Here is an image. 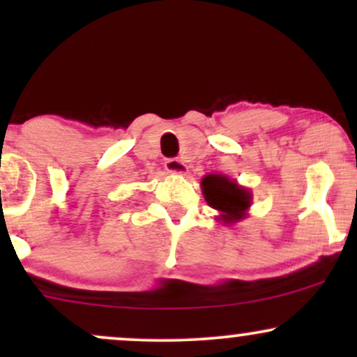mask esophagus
I'll list each match as a JSON object with an SVG mask.
<instances>
[{
    "instance_id": "esophagus-1",
    "label": "esophagus",
    "mask_w": 357,
    "mask_h": 357,
    "mask_svg": "<svg viewBox=\"0 0 357 357\" xmlns=\"http://www.w3.org/2000/svg\"><path fill=\"white\" fill-rule=\"evenodd\" d=\"M165 167L167 173L171 174H186L188 171V165L181 159H167L165 162Z\"/></svg>"
}]
</instances>
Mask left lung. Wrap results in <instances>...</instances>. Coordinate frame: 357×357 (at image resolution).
Returning <instances> with one entry per match:
<instances>
[{
    "label": "left lung",
    "mask_w": 357,
    "mask_h": 357,
    "mask_svg": "<svg viewBox=\"0 0 357 357\" xmlns=\"http://www.w3.org/2000/svg\"><path fill=\"white\" fill-rule=\"evenodd\" d=\"M202 190L206 203L220 213L216 220L233 225L248 216V210L252 206V191L240 186L235 179L225 174H206L202 179Z\"/></svg>",
    "instance_id": "1"
}]
</instances>
